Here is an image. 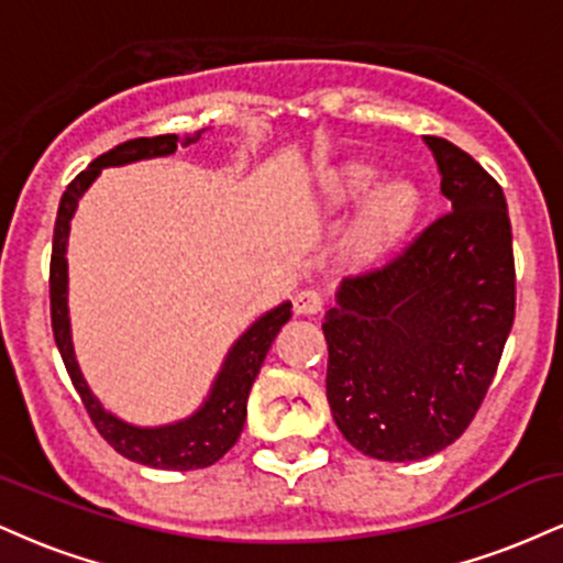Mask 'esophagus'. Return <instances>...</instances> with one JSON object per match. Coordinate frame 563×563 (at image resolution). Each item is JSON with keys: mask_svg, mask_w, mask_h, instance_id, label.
<instances>
[{"mask_svg": "<svg viewBox=\"0 0 563 563\" xmlns=\"http://www.w3.org/2000/svg\"><path fill=\"white\" fill-rule=\"evenodd\" d=\"M325 303V296L318 288H301L294 296V312L296 314H318Z\"/></svg>", "mask_w": 563, "mask_h": 563, "instance_id": "obj_1", "label": "esophagus"}]
</instances>
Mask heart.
<instances>
[{
	"label": "heart",
	"instance_id": "obj_1",
	"mask_svg": "<svg viewBox=\"0 0 563 563\" xmlns=\"http://www.w3.org/2000/svg\"><path fill=\"white\" fill-rule=\"evenodd\" d=\"M376 183L378 169H373L371 164H349L331 179L328 192L335 200L363 198L365 192L373 190ZM418 203H421V196H418L412 183H407V179H391V183H386L371 198L363 217L354 224L352 245H357L363 251H376L380 245H386L410 224V219L418 211Z\"/></svg>",
	"mask_w": 563,
	"mask_h": 563
}]
</instances>
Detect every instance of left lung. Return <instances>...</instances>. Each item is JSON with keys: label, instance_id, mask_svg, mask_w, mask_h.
Here are the masks:
<instances>
[{"label": "left lung", "instance_id": "obj_1", "mask_svg": "<svg viewBox=\"0 0 563 563\" xmlns=\"http://www.w3.org/2000/svg\"><path fill=\"white\" fill-rule=\"evenodd\" d=\"M426 145L450 211L344 277L322 322L333 421L352 448L391 463L434 455L468 429L516 314L503 187L452 142Z\"/></svg>", "mask_w": 563, "mask_h": 563}]
</instances>
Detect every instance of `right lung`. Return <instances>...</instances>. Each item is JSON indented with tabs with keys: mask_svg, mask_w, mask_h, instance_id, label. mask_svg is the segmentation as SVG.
<instances>
[{
	"mask_svg": "<svg viewBox=\"0 0 563 563\" xmlns=\"http://www.w3.org/2000/svg\"><path fill=\"white\" fill-rule=\"evenodd\" d=\"M200 137L179 140L177 134H158V137H137L115 145L113 151L102 153L95 158L76 179L66 187L60 198V209L55 219V235H53V260H49V318H53L55 344L60 349V357L66 363L70 384L79 391L84 407H87L89 418H92L95 429L106 439L119 455L129 461L142 463L151 468L166 471H192L206 468L217 463L219 457L228 452L241 437L245 423V402H249V391L260 376L264 357H267L269 346H273L277 331L290 320V303H280L273 312L262 314L254 325L245 331L235 346L230 349L228 360H224L222 373L214 380L209 399L203 407L190 416L187 421L158 426V429H137L129 426L119 418L111 416L100 407V402L89 391L87 380L81 378L79 365H76L74 346H70V325H68V264H66V243L70 230V217H74L76 203H79L81 192L95 183V177L106 166L132 164L140 158H156L169 156L177 151V145H190Z\"/></svg>",
	"mask_w": 563,
	"mask_h": 563,
	"instance_id": "obj_1",
	"label": "right lung"
}]
</instances>
